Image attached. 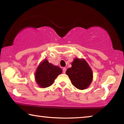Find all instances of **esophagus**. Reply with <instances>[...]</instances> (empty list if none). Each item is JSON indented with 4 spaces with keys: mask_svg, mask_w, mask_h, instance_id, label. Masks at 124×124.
<instances>
[{
    "mask_svg": "<svg viewBox=\"0 0 124 124\" xmlns=\"http://www.w3.org/2000/svg\"><path fill=\"white\" fill-rule=\"evenodd\" d=\"M66 70H67V68H66V67H64V68H63V73H66Z\"/></svg>",
    "mask_w": 124,
    "mask_h": 124,
    "instance_id": "obj_1",
    "label": "esophagus"
}]
</instances>
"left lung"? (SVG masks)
Returning a JSON list of instances; mask_svg holds the SVG:
<instances>
[{
	"label": "left lung",
	"mask_w": 124,
	"mask_h": 124,
	"mask_svg": "<svg viewBox=\"0 0 124 124\" xmlns=\"http://www.w3.org/2000/svg\"><path fill=\"white\" fill-rule=\"evenodd\" d=\"M71 64L72 67L69 68L66 72L71 83L78 89H87L93 79L91 67L84 58H75Z\"/></svg>",
	"instance_id": "1"
}]
</instances>
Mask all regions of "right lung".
<instances>
[{
	"label": "right lung",
	"instance_id": "right-lung-1",
	"mask_svg": "<svg viewBox=\"0 0 124 124\" xmlns=\"http://www.w3.org/2000/svg\"><path fill=\"white\" fill-rule=\"evenodd\" d=\"M62 72V69L49 63L46 59L40 63L35 73V80L38 85L46 88L54 83V79Z\"/></svg>",
	"mask_w": 124,
	"mask_h": 124
}]
</instances>
